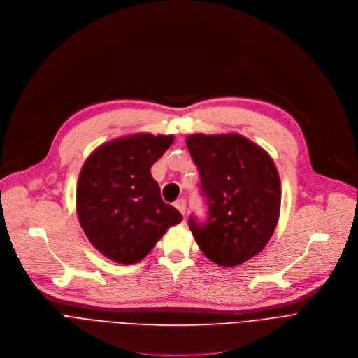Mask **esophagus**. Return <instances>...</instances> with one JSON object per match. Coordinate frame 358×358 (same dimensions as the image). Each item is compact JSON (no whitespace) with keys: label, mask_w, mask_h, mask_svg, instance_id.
Returning <instances> with one entry per match:
<instances>
[{"label":"esophagus","mask_w":358,"mask_h":358,"mask_svg":"<svg viewBox=\"0 0 358 358\" xmlns=\"http://www.w3.org/2000/svg\"><path fill=\"white\" fill-rule=\"evenodd\" d=\"M175 207L185 216V213H186V201H185V199L176 200V201H175Z\"/></svg>","instance_id":"34e87169"}]
</instances>
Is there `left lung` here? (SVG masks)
<instances>
[{
	"label": "left lung",
	"instance_id": "obj_1",
	"mask_svg": "<svg viewBox=\"0 0 358 358\" xmlns=\"http://www.w3.org/2000/svg\"><path fill=\"white\" fill-rule=\"evenodd\" d=\"M189 152L199 169L208 220L189 229L203 254L237 266L271 240L280 211V179L271 155L241 134H192Z\"/></svg>",
	"mask_w": 358,
	"mask_h": 358
}]
</instances>
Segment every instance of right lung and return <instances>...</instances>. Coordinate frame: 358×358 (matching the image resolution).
Segmentation results:
<instances>
[{
  "mask_svg": "<svg viewBox=\"0 0 358 358\" xmlns=\"http://www.w3.org/2000/svg\"><path fill=\"white\" fill-rule=\"evenodd\" d=\"M173 135L138 132L104 142L82 166L76 189L79 223L108 259L131 265L145 258L182 214L161 197L151 166Z\"/></svg>",
  "mask_w": 358,
  "mask_h": 358,
  "instance_id": "add662e5",
  "label": "right lung"
}]
</instances>
